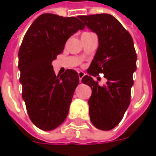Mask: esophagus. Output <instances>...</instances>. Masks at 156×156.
Returning <instances> with one entry per match:
<instances>
[{
    "label": "esophagus",
    "mask_w": 156,
    "mask_h": 156,
    "mask_svg": "<svg viewBox=\"0 0 156 156\" xmlns=\"http://www.w3.org/2000/svg\"><path fill=\"white\" fill-rule=\"evenodd\" d=\"M85 73H83V72H78V78H79V81L82 82V78L84 77Z\"/></svg>",
    "instance_id": "34e87169"
}]
</instances>
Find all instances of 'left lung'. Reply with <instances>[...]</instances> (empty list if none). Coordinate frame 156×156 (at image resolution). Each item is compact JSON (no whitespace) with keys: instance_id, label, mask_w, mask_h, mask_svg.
<instances>
[{"instance_id":"1","label":"left lung","mask_w":156,"mask_h":156,"mask_svg":"<svg viewBox=\"0 0 156 156\" xmlns=\"http://www.w3.org/2000/svg\"><path fill=\"white\" fill-rule=\"evenodd\" d=\"M98 37L94 58L82 82L92 89L88 99L92 124L101 130H110L122 120L130 104L133 73L137 55L133 38L115 16L109 14L78 16ZM104 73L108 80L103 86L91 78Z\"/></svg>"}]
</instances>
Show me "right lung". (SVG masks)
Returning <instances> with one entry per match:
<instances>
[{
    "instance_id": "obj_1",
    "label": "right lung",
    "mask_w": 156,
    "mask_h": 156,
    "mask_svg": "<svg viewBox=\"0 0 156 156\" xmlns=\"http://www.w3.org/2000/svg\"><path fill=\"white\" fill-rule=\"evenodd\" d=\"M77 17L45 13L33 22L19 48L22 98L30 119L36 126L50 131L63 123L79 83L78 73L67 69L57 76L52 61L64 49L66 41L84 29Z\"/></svg>"
}]
</instances>
